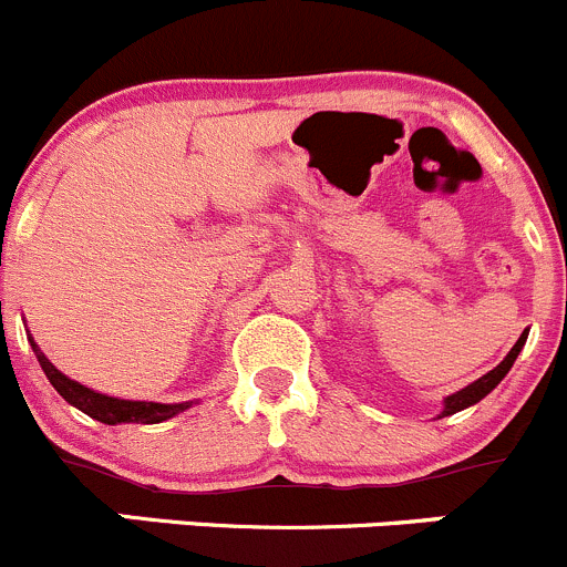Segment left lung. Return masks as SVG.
I'll return each instance as SVG.
<instances>
[{"label":"left lung","mask_w":567,"mask_h":567,"mask_svg":"<svg viewBox=\"0 0 567 567\" xmlns=\"http://www.w3.org/2000/svg\"><path fill=\"white\" fill-rule=\"evenodd\" d=\"M526 336H529V333H526V330H524V333H520V339L513 344V350L507 352V358H504V361L498 363L496 369H491V372H487V374H482L480 380H474V383L466 385V389H461V391H455V394L446 396V400H444V411H441L439 419L452 416V413L463 411V408H472V405H476V402L482 400V396L491 394V391L496 389L498 383H502L504 374H507L509 369H513V363H515V358H518L520 347L526 344Z\"/></svg>","instance_id":"1"}]
</instances>
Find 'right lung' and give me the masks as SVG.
I'll return each instance as SVG.
<instances>
[{
  "instance_id": "obj_1",
  "label": "right lung",
  "mask_w": 567,
  "mask_h": 567,
  "mask_svg": "<svg viewBox=\"0 0 567 567\" xmlns=\"http://www.w3.org/2000/svg\"><path fill=\"white\" fill-rule=\"evenodd\" d=\"M30 344H32V352H35L38 363H41V369L47 372L49 383L58 389V394L63 396L69 405L80 408L82 413H87V416L95 419V422H101V424H159V422H167V419H173L176 413L187 411V408L193 405V402L162 405V402L117 400V396L99 394V391H93V389H87V385L76 383V380L65 378V374L60 372V369L54 367V363L49 361L41 350H38V344L32 341V336H30Z\"/></svg>"
}]
</instances>
